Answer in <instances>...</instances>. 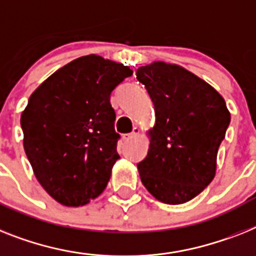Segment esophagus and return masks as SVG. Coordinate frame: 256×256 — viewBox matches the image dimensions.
<instances>
[{"label": "esophagus", "instance_id": "34e87169", "mask_svg": "<svg viewBox=\"0 0 256 256\" xmlns=\"http://www.w3.org/2000/svg\"><path fill=\"white\" fill-rule=\"evenodd\" d=\"M139 135V128H134V130H132L130 134H126L124 136V142H128V140H132V139H134L135 136H138Z\"/></svg>", "mask_w": 256, "mask_h": 256}]
</instances>
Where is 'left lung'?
Instances as JSON below:
<instances>
[{"label": "left lung", "instance_id": "1", "mask_svg": "<svg viewBox=\"0 0 256 256\" xmlns=\"http://www.w3.org/2000/svg\"><path fill=\"white\" fill-rule=\"evenodd\" d=\"M136 79L156 116L148 154L138 164L142 184L162 203H186L214 180L230 113L212 86L181 66L152 62L136 70Z\"/></svg>", "mask_w": 256, "mask_h": 256}]
</instances>
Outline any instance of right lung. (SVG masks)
I'll return each mask as SVG.
<instances>
[{"label":"right lung","instance_id":"right-lung-1","mask_svg":"<svg viewBox=\"0 0 256 256\" xmlns=\"http://www.w3.org/2000/svg\"><path fill=\"white\" fill-rule=\"evenodd\" d=\"M132 75L122 64L90 54L52 74L20 117L35 177L53 199L79 207L106 188L120 158L110 94Z\"/></svg>","mask_w":256,"mask_h":256}]
</instances>
